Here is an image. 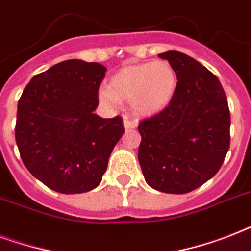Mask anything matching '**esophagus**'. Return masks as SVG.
<instances>
[{
    "instance_id": "esophagus-1",
    "label": "esophagus",
    "mask_w": 251,
    "mask_h": 251,
    "mask_svg": "<svg viewBox=\"0 0 251 251\" xmlns=\"http://www.w3.org/2000/svg\"><path fill=\"white\" fill-rule=\"evenodd\" d=\"M124 127H125L126 130L134 129V127H137V124L134 121H130L127 118H125V120H124Z\"/></svg>"
}]
</instances>
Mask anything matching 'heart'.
I'll return each instance as SVG.
<instances>
[{
    "mask_svg": "<svg viewBox=\"0 0 251 251\" xmlns=\"http://www.w3.org/2000/svg\"><path fill=\"white\" fill-rule=\"evenodd\" d=\"M178 76L165 60L126 65L109 79L108 88L99 92L106 105L127 100L130 109L139 117H152L167 108L175 98Z\"/></svg>",
    "mask_w": 251,
    "mask_h": 251,
    "instance_id": "heart-1",
    "label": "heart"
}]
</instances>
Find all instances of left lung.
Returning <instances> with one entry per match:
<instances>
[{
  "instance_id": "obj_1",
  "label": "left lung",
  "mask_w": 251,
  "mask_h": 251,
  "mask_svg": "<svg viewBox=\"0 0 251 251\" xmlns=\"http://www.w3.org/2000/svg\"><path fill=\"white\" fill-rule=\"evenodd\" d=\"M178 76L172 102L138 126V160L155 190L185 194L222 167L229 150L230 116L226 92L212 73L177 50L159 54Z\"/></svg>"
}]
</instances>
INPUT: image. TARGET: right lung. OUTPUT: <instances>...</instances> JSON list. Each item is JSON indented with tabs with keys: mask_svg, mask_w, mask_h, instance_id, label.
Here are the masks:
<instances>
[{
	"mask_svg": "<svg viewBox=\"0 0 251 251\" xmlns=\"http://www.w3.org/2000/svg\"><path fill=\"white\" fill-rule=\"evenodd\" d=\"M105 72L98 62L62 61L33 76L19 99L15 141L22 160L52 190L80 194L99 186L125 133L121 117L94 113Z\"/></svg>",
	"mask_w": 251,
	"mask_h": 251,
	"instance_id": "obj_1",
	"label": "right lung"
}]
</instances>
